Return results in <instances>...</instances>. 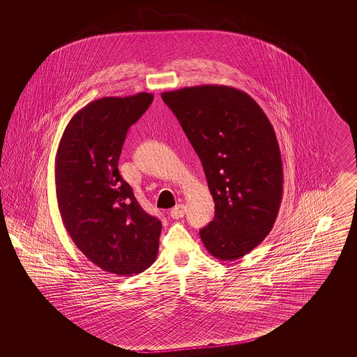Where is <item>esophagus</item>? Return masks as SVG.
Masks as SVG:
<instances>
[{
  "instance_id": "34e87169",
  "label": "esophagus",
  "mask_w": 357,
  "mask_h": 357,
  "mask_svg": "<svg viewBox=\"0 0 357 357\" xmlns=\"http://www.w3.org/2000/svg\"><path fill=\"white\" fill-rule=\"evenodd\" d=\"M184 213H185V206L183 204H178V206H174L173 209H172L170 216L175 218V220H178V218H182L184 216Z\"/></svg>"
}]
</instances>
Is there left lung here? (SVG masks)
<instances>
[{
	"label": "left lung",
	"mask_w": 357,
	"mask_h": 357,
	"mask_svg": "<svg viewBox=\"0 0 357 357\" xmlns=\"http://www.w3.org/2000/svg\"><path fill=\"white\" fill-rule=\"evenodd\" d=\"M161 97L203 163L215 202V218L200 238L216 259H239L268 236L280 209L282 161L273 127L236 87H183Z\"/></svg>",
	"instance_id": "obj_1"
}]
</instances>
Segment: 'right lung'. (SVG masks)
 Segmentation results:
<instances>
[{
	"mask_svg": "<svg viewBox=\"0 0 357 357\" xmlns=\"http://www.w3.org/2000/svg\"><path fill=\"white\" fill-rule=\"evenodd\" d=\"M151 102V93L90 102L68 123L56 153L65 229L87 259L115 275L149 268L160 246L161 221L141 208L118 169L127 132Z\"/></svg>",
	"mask_w": 357,
	"mask_h": 357,
	"instance_id": "obj_1",
	"label": "right lung"
}]
</instances>
